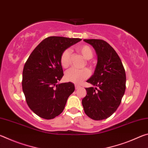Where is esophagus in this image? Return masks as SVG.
<instances>
[{"instance_id":"34e87169","label":"esophagus","mask_w":148,"mask_h":148,"mask_svg":"<svg viewBox=\"0 0 148 148\" xmlns=\"http://www.w3.org/2000/svg\"><path fill=\"white\" fill-rule=\"evenodd\" d=\"M79 87H80L79 85H75V88H76V89H77L79 88Z\"/></svg>"}]
</instances>
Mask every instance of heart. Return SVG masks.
Listing matches in <instances>:
<instances>
[{
    "label": "heart",
    "instance_id": "1",
    "mask_svg": "<svg viewBox=\"0 0 148 148\" xmlns=\"http://www.w3.org/2000/svg\"><path fill=\"white\" fill-rule=\"evenodd\" d=\"M77 50L86 60H90L93 57V51L89 46L87 45L80 46L77 47ZM71 51L69 49H65L62 52L60 58V62L63 68L66 69L71 64ZM89 75L90 72L86 68L80 70L71 69L65 72L64 77L66 81L73 82L75 84H79L84 79H87Z\"/></svg>",
    "mask_w": 148,
    "mask_h": 148
}]
</instances>
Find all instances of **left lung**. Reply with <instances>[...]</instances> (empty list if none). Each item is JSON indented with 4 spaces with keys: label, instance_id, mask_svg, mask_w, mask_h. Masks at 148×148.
<instances>
[{
    "label": "left lung",
    "instance_id": "obj_1",
    "mask_svg": "<svg viewBox=\"0 0 148 148\" xmlns=\"http://www.w3.org/2000/svg\"><path fill=\"white\" fill-rule=\"evenodd\" d=\"M84 41L95 49L97 64L94 74L87 80L93 87L86 88L87 95L82 99V105L90 118L103 120L111 116L121 103L126 74L119 57L108 43L98 39Z\"/></svg>",
    "mask_w": 148,
    "mask_h": 148
}]
</instances>
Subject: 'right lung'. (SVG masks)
<instances>
[{"label":"right lung","instance_id":"obj_1","mask_svg":"<svg viewBox=\"0 0 148 148\" xmlns=\"http://www.w3.org/2000/svg\"><path fill=\"white\" fill-rule=\"evenodd\" d=\"M80 38L49 36L36 46L25 64L22 88L27 103L34 114L46 119L61 114L74 91L71 82L59 83L63 76L60 62L62 52Z\"/></svg>","mask_w":148,"mask_h":148}]
</instances>
